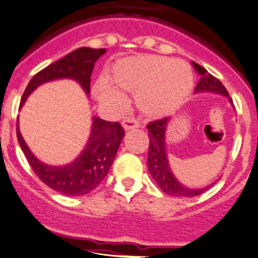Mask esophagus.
Listing matches in <instances>:
<instances>
[{
	"label": "esophagus",
	"mask_w": 258,
	"mask_h": 258,
	"mask_svg": "<svg viewBox=\"0 0 258 258\" xmlns=\"http://www.w3.org/2000/svg\"><path fill=\"white\" fill-rule=\"evenodd\" d=\"M122 126H123V128L126 130V131H130V130H134V128H138V127H140V124H139V122L135 118H126V119L122 122Z\"/></svg>",
	"instance_id": "obj_1"
}]
</instances>
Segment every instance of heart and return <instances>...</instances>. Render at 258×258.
<instances>
[{
    "label": "heart",
    "instance_id": "heart-1",
    "mask_svg": "<svg viewBox=\"0 0 258 258\" xmlns=\"http://www.w3.org/2000/svg\"><path fill=\"white\" fill-rule=\"evenodd\" d=\"M110 77L120 89L138 92L139 108L152 117L182 105L194 87V73L186 61L154 55L118 60L113 64ZM94 95L101 103L120 100L119 92L104 81L94 86Z\"/></svg>",
    "mask_w": 258,
    "mask_h": 258
}]
</instances>
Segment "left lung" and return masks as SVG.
Masks as SVG:
<instances>
[{
  "instance_id": "1",
  "label": "left lung",
  "mask_w": 258,
  "mask_h": 258,
  "mask_svg": "<svg viewBox=\"0 0 258 258\" xmlns=\"http://www.w3.org/2000/svg\"><path fill=\"white\" fill-rule=\"evenodd\" d=\"M196 71L201 74V81L196 87L194 94H203V92H211V94H217L221 96L227 97L229 103L233 105L229 92L224 87L221 82L212 74L208 73L203 67H201L197 62H192ZM171 118L166 117L163 119L154 120L148 124V132H149V153H148V168L154 178V181L161 187L162 191H164L167 196L172 197H197L199 194L212 186L215 182L207 185L206 187H189L177 180L175 173L172 172V168L169 166L168 153H167L166 146V132L167 126L169 123Z\"/></svg>"
}]
</instances>
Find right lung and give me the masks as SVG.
<instances>
[{
	"label": "right lung",
	"mask_w": 258,
	"mask_h": 258,
	"mask_svg": "<svg viewBox=\"0 0 258 258\" xmlns=\"http://www.w3.org/2000/svg\"><path fill=\"white\" fill-rule=\"evenodd\" d=\"M105 52L106 48L81 47L46 67L28 83L20 101V109L39 86L57 80L76 81L89 96L92 69L96 60ZM16 136L34 173L47 186L64 196L78 197L92 191L108 175L124 131L118 122L92 117L90 136L85 148L76 159L62 166L45 163L32 153L20 134L19 118L16 120Z\"/></svg>",
	"instance_id": "1"
}]
</instances>
